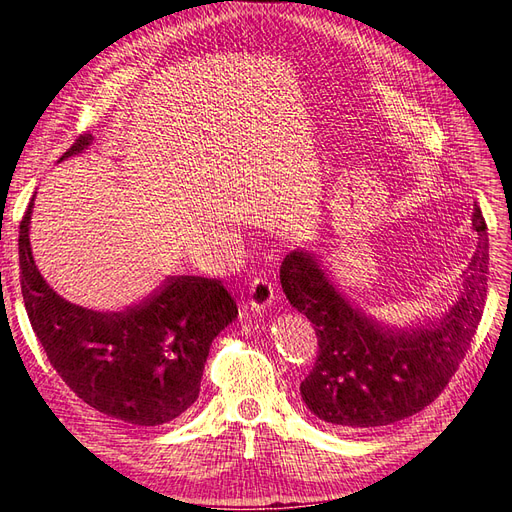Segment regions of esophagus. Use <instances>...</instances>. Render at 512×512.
Wrapping results in <instances>:
<instances>
[{"instance_id": "obj_1", "label": "esophagus", "mask_w": 512, "mask_h": 512, "mask_svg": "<svg viewBox=\"0 0 512 512\" xmlns=\"http://www.w3.org/2000/svg\"><path fill=\"white\" fill-rule=\"evenodd\" d=\"M275 299V286L267 275H256L250 282V307L254 312L267 309Z\"/></svg>"}]
</instances>
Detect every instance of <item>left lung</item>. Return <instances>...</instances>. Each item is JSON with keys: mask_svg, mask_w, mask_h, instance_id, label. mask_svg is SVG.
I'll use <instances>...</instances> for the list:
<instances>
[{"mask_svg": "<svg viewBox=\"0 0 512 512\" xmlns=\"http://www.w3.org/2000/svg\"><path fill=\"white\" fill-rule=\"evenodd\" d=\"M476 252L448 312L421 327L391 329L365 316L329 280L314 254L294 250L280 269L292 307L314 324L318 359L301 382L305 406L335 429L391 425L427 408L466 356L487 299L489 239L474 205Z\"/></svg>", "mask_w": 512, "mask_h": 512, "instance_id": "left-lung-1", "label": "left lung"}]
</instances>
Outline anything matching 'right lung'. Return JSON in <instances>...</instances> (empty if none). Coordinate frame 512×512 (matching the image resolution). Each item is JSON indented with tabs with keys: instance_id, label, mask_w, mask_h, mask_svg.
Segmentation results:
<instances>
[{
	"instance_id": "obj_1",
	"label": "right lung",
	"mask_w": 512,
	"mask_h": 512,
	"mask_svg": "<svg viewBox=\"0 0 512 512\" xmlns=\"http://www.w3.org/2000/svg\"><path fill=\"white\" fill-rule=\"evenodd\" d=\"M81 134L59 158L85 151ZM29 203L19 230L21 292L29 322L51 365L85 404L138 427L175 421L198 399L209 348L237 318V301L215 277L173 275L138 305L94 312L46 284L32 243Z\"/></svg>"
}]
</instances>
